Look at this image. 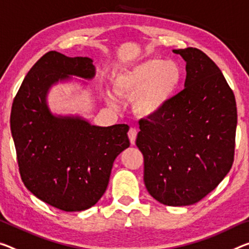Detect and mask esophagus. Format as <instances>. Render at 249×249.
I'll use <instances>...</instances> for the list:
<instances>
[{"label": "esophagus", "instance_id": "34e87169", "mask_svg": "<svg viewBox=\"0 0 249 249\" xmlns=\"http://www.w3.org/2000/svg\"><path fill=\"white\" fill-rule=\"evenodd\" d=\"M137 135H138V130L136 128H130L129 132H128V136H129L130 143H131V144H135L136 143Z\"/></svg>", "mask_w": 249, "mask_h": 249}]
</instances>
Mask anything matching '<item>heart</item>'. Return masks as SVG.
<instances>
[{"label": "heart", "mask_w": 249, "mask_h": 249, "mask_svg": "<svg viewBox=\"0 0 249 249\" xmlns=\"http://www.w3.org/2000/svg\"><path fill=\"white\" fill-rule=\"evenodd\" d=\"M182 70L173 60H148L113 76L114 92L133 97V110L140 117L158 114L180 86ZM110 101L114 98L110 95Z\"/></svg>", "instance_id": "b5f03b06"}]
</instances>
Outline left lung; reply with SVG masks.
Wrapping results in <instances>:
<instances>
[{
    "label": "left lung",
    "instance_id": "left-lung-1",
    "mask_svg": "<svg viewBox=\"0 0 249 249\" xmlns=\"http://www.w3.org/2000/svg\"><path fill=\"white\" fill-rule=\"evenodd\" d=\"M186 61L185 89L148 120L136 144L149 194L167 206L196 204L234 162L237 108L220 69L196 48L174 50Z\"/></svg>",
    "mask_w": 249,
    "mask_h": 249
}]
</instances>
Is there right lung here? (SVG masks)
Wrapping results in <instances>:
<instances>
[{
  "mask_svg": "<svg viewBox=\"0 0 249 249\" xmlns=\"http://www.w3.org/2000/svg\"><path fill=\"white\" fill-rule=\"evenodd\" d=\"M68 75L92 78V60L56 51L41 56L15 95L10 124L26 188L53 207L81 212L105 194L114 159L130 144L129 127H97L79 118L52 116L47 91Z\"/></svg>",
  "mask_w": 249,
  "mask_h": 249,
  "instance_id": "obj_1",
  "label": "right lung"
}]
</instances>
